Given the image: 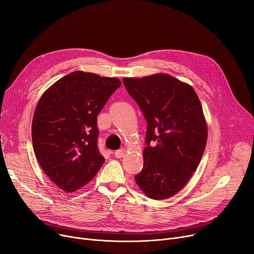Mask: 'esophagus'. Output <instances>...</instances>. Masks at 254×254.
<instances>
[{
    "label": "esophagus",
    "instance_id": "obj_1",
    "mask_svg": "<svg viewBox=\"0 0 254 254\" xmlns=\"http://www.w3.org/2000/svg\"><path fill=\"white\" fill-rule=\"evenodd\" d=\"M125 153H126V149L125 148H120V149H118V150H116L114 152V155H115V157L120 158V157H123L125 155Z\"/></svg>",
    "mask_w": 254,
    "mask_h": 254
}]
</instances>
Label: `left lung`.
I'll use <instances>...</instances> for the list:
<instances>
[{
  "label": "left lung",
  "instance_id": "obj_1",
  "mask_svg": "<svg viewBox=\"0 0 254 254\" xmlns=\"http://www.w3.org/2000/svg\"><path fill=\"white\" fill-rule=\"evenodd\" d=\"M147 123L144 165L135 180L153 199L181 190L196 170L207 142L203 108L193 88L168 74L124 78Z\"/></svg>",
  "mask_w": 254,
  "mask_h": 254
}]
</instances>
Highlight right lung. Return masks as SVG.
I'll return each mask as SVG.
<instances>
[{
	"label": "right lung",
	"instance_id": "right-lung-1",
	"mask_svg": "<svg viewBox=\"0 0 254 254\" xmlns=\"http://www.w3.org/2000/svg\"><path fill=\"white\" fill-rule=\"evenodd\" d=\"M120 85L117 78L76 71L40 99L32 124L34 151L45 174L63 190L82 188L104 164L97 116Z\"/></svg>",
	"mask_w": 254,
	"mask_h": 254
}]
</instances>
